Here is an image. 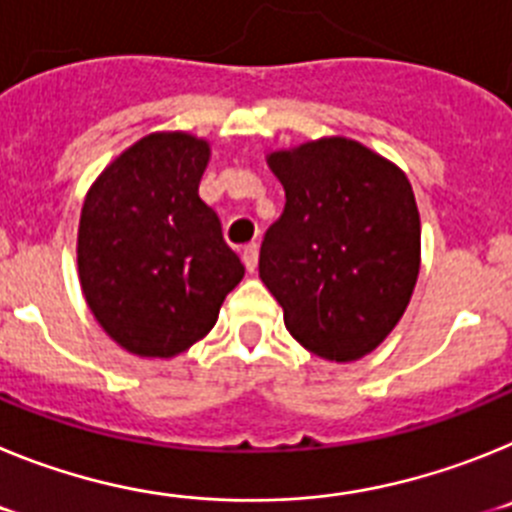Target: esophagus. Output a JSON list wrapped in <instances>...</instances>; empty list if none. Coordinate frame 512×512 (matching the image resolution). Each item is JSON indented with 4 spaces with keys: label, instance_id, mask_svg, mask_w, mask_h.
<instances>
[{
    "label": "esophagus",
    "instance_id": "34e87169",
    "mask_svg": "<svg viewBox=\"0 0 512 512\" xmlns=\"http://www.w3.org/2000/svg\"><path fill=\"white\" fill-rule=\"evenodd\" d=\"M243 264H246V269L256 271V266H259V246L256 243H248V246H243Z\"/></svg>",
    "mask_w": 512,
    "mask_h": 512
}]
</instances>
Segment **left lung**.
<instances>
[{
	"instance_id": "obj_1",
	"label": "left lung",
	"mask_w": 512,
	"mask_h": 512,
	"mask_svg": "<svg viewBox=\"0 0 512 512\" xmlns=\"http://www.w3.org/2000/svg\"><path fill=\"white\" fill-rule=\"evenodd\" d=\"M266 164L287 205L261 243V282L300 346L325 361H359L400 323L418 282L408 176L343 135L271 151Z\"/></svg>"
}]
</instances>
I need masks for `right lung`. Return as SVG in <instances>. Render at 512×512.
<instances>
[{"label": "right lung", "mask_w": 512, "mask_h": 512, "mask_svg": "<svg viewBox=\"0 0 512 512\" xmlns=\"http://www.w3.org/2000/svg\"><path fill=\"white\" fill-rule=\"evenodd\" d=\"M210 143L184 130L140 138L84 197L76 264L84 300L128 354L171 359L202 341L246 269L200 200Z\"/></svg>", "instance_id": "right-lung-1"}]
</instances>
